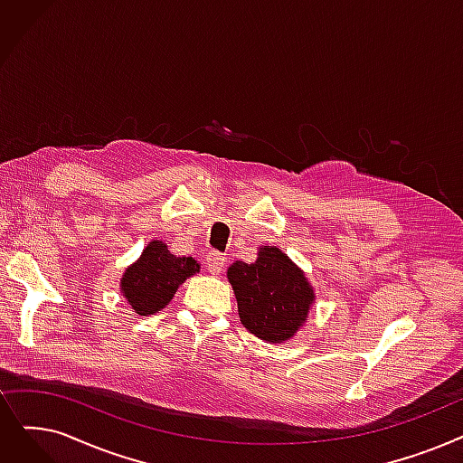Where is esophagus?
<instances>
[{
    "label": "esophagus",
    "instance_id": "obj_1",
    "mask_svg": "<svg viewBox=\"0 0 463 463\" xmlns=\"http://www.w3.org/2000/svg\"><path fill=\"white\" fill-rule=\"evenodd\" d=\"M204 260H206V269L210 270V274H219L221 270H223L225 257L221 255L219 251H210Z\"/></svg>",
    "mask_w": 463,
    "mask_h": 463
}]
</instances>
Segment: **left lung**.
<instances>
[{"mask_svg": "<svg viewBox=\"0 0 463 463\" xmlns=\"http://www.w3.org/2000/svg\"><path fill=\"white\" fill-rule=\"evenodd\" d=\"M242 326L267 343H284L305 326L314 289L305 272L276 246L259 248L255 263L227 270Z\"/></svg>", "mask_w": 463, "mask_h": 463, "instance_id": "left-lung-1", "label": "left lung"}]
</instances>
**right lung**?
<instances>
[{"label":"right lung","mask_w":463,"mask_h":463,"mask_svg":"<svg viewBox=\"0 0 463 463\" xmlns=\"http://www.w3.org/2000/svg\"><path fill=\"white\" fill-rule=\"evenodd\" d=\"M198 270L193 257H175L165 242L153 240L120 278V293L136 314L151 316L163 310L177 288Z\"/></svg>","instance_id":"right-lung-1"}]
</instances>
